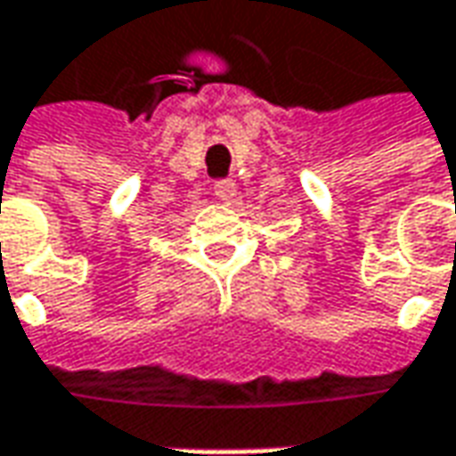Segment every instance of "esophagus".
Masks as SVG:
<instances>
[{"label":"esophagus","instance_id":"obj_1","mask_svg":"<svg viewBox=\"0 0 456 456\" xmlns=\"http://www.w3.org/2000/svg\"><path fill=\"white\" fill-rule=\"evenodd\" d=\"M236 192L238 184L233 183V180H220V183H216V195H218V200L233 202L236 200Z\"/></svg>","mask_w":456,"mask_h":456}]
</instances>
